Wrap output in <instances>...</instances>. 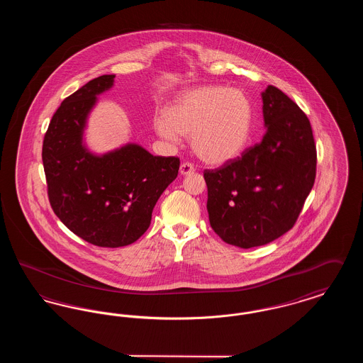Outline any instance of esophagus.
<instances>
[{"instance_id":"obj_1","label":"esophagus","mask_w":363,"mask_h":363,"mask_svg":"<svg viewBox=\"0 0 363 363\" xmlns=\"http://www.w3.org/2000/svg\"><path fill=\"white\" fill-rule=\"evenodd\" d=\"M196 169H194V166L189 163V162H185V163H182L181 164V167H179V173L182 174V175H188V174H191L194 172Z\"/></svg>"}]
</instances>
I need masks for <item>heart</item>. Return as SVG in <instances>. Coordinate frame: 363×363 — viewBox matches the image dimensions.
<instances>
[{
  "mask_svg": "<svg viewBox=\"0 0 363 363\" xmlns=\"http://www.w3.org/2000/svg\"><path fill=\"white\" fill-rule=\"evenodd\" d=\"M155 121L162 138L190 136L191 150L201 160L222 164L241 154L250 136L253 108L237 88L199 86L178 94Z\"/></svg>",
  "mask_w": 363,
  "mask_h": 363,
  "instance_id": "heart-1",
  "label": "heart"
}]
</instances>
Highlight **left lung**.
<instances>
[{
    "mask_svg": "<svg viewBox=\"0 0 363 363\" xmlns=\"http://www.w3.org/2000/svg\"><path fill=\"white\" fill-rule=\"evenodd\" d=\"M262 141L215 170H204L212 230L242 249L267 245L293 228L315 179L311 121L274 86L262 92Z\"/></svg>",
    "mask_w": 363,
    "mask_h": 363,
    "instance_id": "left-lung-1",
    "label": "left lung"
}]
</instances>
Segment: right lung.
Listing matches in <instances>:
<instances>
[{
	"instance_id": "obj_1",
	"label": "right lung",
	"mask_w": 363,
	"mask_h": 363,
	"mask_svg": "<svg viewBox=\"0 0 363 363\" xmlns=\"http://www.w3.org/2000/svg\"><path fill=\"white\" fill-rule=\"evenodd\" d=\"M114 74L92 79L52 116L42 160L54 213L82 240L99 247L130 245L147 231L157 199L173 182L179 157L154 156L129 144L104 156L82 144L86 114Z\"/></svg>"
}]
</instances>
